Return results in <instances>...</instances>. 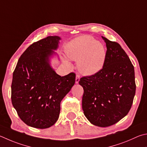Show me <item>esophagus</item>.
<instances>
[{
	"label": "esophagus",
	"mask_w": 147,
	"mask_h": 147,
	"mask_svg": "<svg viewBox=\"0 0 147 147\" xmlns=\"http://www.w3.org/2000/svg\"><path fill=\"white\" fill-rule=\"evenodd\" d=\"M80 76L79 74H77L76 76V79H75V82L76 84H78L80 81Z\"/></svg>",
	"instance_id": "1"
}]
</instances>
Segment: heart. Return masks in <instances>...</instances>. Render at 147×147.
I'll list each match as a JSON object with an SVG mask.
<instances>
[{
  "mask_svg": "<svg viewBox=\"0 0 147 147\" xmlns=\"http://www.w3.org/2000/svg\"><path fill=\"white\" fill-rule=\"evenodd\" d=\"M65 52L67 57L78 62L79 71L85 76H91L102 69L106 58V51L102 44L92 36H81L74 38L67 45ZM68 67L69 61L63 60Z\"/></svg>",
  "mask_w": 147,
  "mask_h": 147,
  "instance_id": "heart-1",
  "label": "heart"
}]
</instances>
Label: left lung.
<instances>
[{
  "mask_svg": "<svg viewBox=\"0 0 147 147\" xmlns=\"http://www.w3.org/2000/svg\"><path fill=\"white\" fill-rule=\"evenodd\" d=\"M102 37L107 52L103 68L92 76L82 77V109L90 123L106 127L127 115L136 93L134 66L117 42Z\"/></svg>",
  "mask_w": 147,
  "mask_h": 147,
  "instance_id": "left-lung-1",
  "label": "left lung"
}]
</instances>
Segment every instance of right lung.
I'll return each instance as SVG.
<instances>
[{
    "label": "right lung",
    "mask_w": 147,
    "mask_h": 147,
    "mask_svg": "<svg viewBox=\"0 0 147 147\" xmlns=\"http://www.w3.org/2000/svg\"><path fill=\"white\" fill-rule=\"evenodd\" d=\"M60 40L49 36L34 42L20 56L13 72L12 104L28 126L42 129L54 125L61 101L75 83L74 73L61 76L51 65Z\"/></svg>",
    "instance_id": "obj_1"
}]
</instances>
